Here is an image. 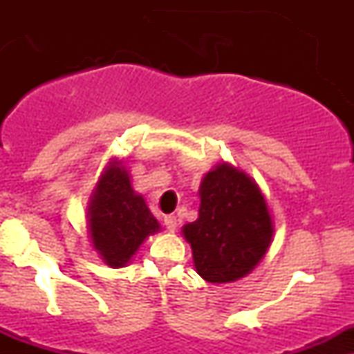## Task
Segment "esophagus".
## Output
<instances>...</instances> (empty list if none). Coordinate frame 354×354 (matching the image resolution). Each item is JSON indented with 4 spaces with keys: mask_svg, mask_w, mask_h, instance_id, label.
Masks as SVG:
<instances>
[{
    "mask_svg": "<svg viewBox=\"0 0 354 354\" xmlns=\"http://www.w3.org/2000/svg\"><path fill=\"white\" fill-rule=\"evenodd\" d=\"M164 224H166V227L169 231H174L178 226V221H176V216H164Z\"/></svg>",
    "mask_w": 354,
    "mask_h": 354,
    "instance_id": "34e87169",
    "label": "esophagus"
}]
</instances>
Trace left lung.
<instances>
[{
  "instance_id": "1",
  "label": "left lung",
  "mask_w": 354,
  "mask_h": 354,
  "mask_svg": "<svg viewBox=\"0 0 354 354\" xmlns=\"http://www.w3.org/2000/svg\"><path fill=\"white\" fill-rule=\"evenodd\" d=\"M272 233L259 187L227 164L205 174L198 219L183 226L195 269L209 283H233L246 276L266 255Z\"/></svg>"
}]
</instances>
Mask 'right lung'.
Wrapping results in <instances>:
<instances>
[{
  "mask_svg": "<svg viewBox=\"0 0 354 354\" xmlns=\"http://www.w3.org/2000/svg\"><path fill=\"white\" fill-rule=\"evenodd\" d=\"M92 245L111 267H123L149 234L159 231V223L135 195L130 176L120 164L108 167L88 209Z\"/></svg>",
  "mask_w": 354,
  "mask_h": 354,
  "instance_id": "obj_1",
  "label": "right lung"
}]
</instances>
